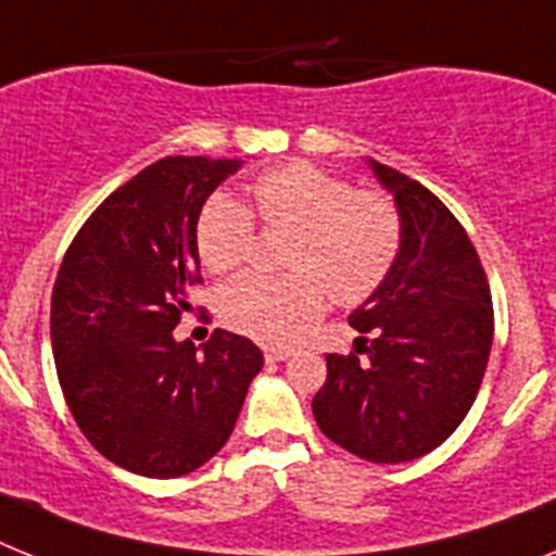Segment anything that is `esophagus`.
<instances>
[{"mask_svg":"<svg viewBox=\"0 0 556 556\" xmlns=\"http://www.w3.org/2000/svg\"><path fill=\"white\" fill-rule=\"evenodd\" d=\"M289 355H292V350H289V346H273V343H267V346H264V357H267L269 364L287 361Z\"/></svg>","mask_w":556,"mask_h":556,"instance_id":"esophagus-1","label":"esophagus"}]
</instances>
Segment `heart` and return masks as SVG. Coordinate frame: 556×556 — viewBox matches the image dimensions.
I'll list each match as a JSON object with an SVG mask.
<instances>
[{
  "instance_id": "obj_1",
  "label": "heart",
  "mask_w": 556,
  "mask_h": 556,
  "mask_svg": "<svg viewBox=\"0 0 556 556\" xmlns=\"http://www.w3.org/2000/svg\"><path fill=\"white\" fill-rule=\"evenodd\" d=\"M258 222L295 232L287 278L241 275L218 292V315L255 341H289L324 312L329 295L355 306L378 292L401 255V210L380 190H355L315 164L267 169L252 185ZM255 224L241 201L213 195L201 206L195 250L213 275L232 273L250 255Z\"/></svg>"
}]
</instances>
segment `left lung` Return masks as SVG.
<instances>
[{
    "instance_id": "obj_1",
    "label": "left lung",
    "mask_w": 556,
    "mask_h": 556,
    "mask_svg": "<svg viewBox=\"0 0 556 556\" xmlns=\"http://www.w3.org/2000/svg\"><path fill=\"white\" fill-rule=\"evenodd\" d=\"M371 169L401 210V255L350 315L355 350L327 355L312 415L346 452L403 463L438 448L469 415L492 352V289L463 224L432 190L387 164Z\"/></svg>"
}]
</instances>
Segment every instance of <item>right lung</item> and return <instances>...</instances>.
Returning a JSON list of instances; mask_svg holds the SVG:
<instances>
[{"label": "right lung", "instance_id": "obj_1", "mask_svg": "<svg viewBox=\"0 0 556 556\" xmlns=\"http://www.w3.org/2000/svg\"><path fill=\"white\" fill-rule=\"evenodd\" d=\"M236 159L167 155L110 192L64 252L50 341L67 409L99 454L144 477L204 466L236 429L264 366L250 338L215 329L204 350L173 329L201 283L195 224Z\"/></svg>", "mask_w": 556, "mask_h": 556}]
</instances>
